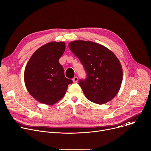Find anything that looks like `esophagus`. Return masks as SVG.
<instances>
[{
  "mask_svg": "<svg viewBox=\"0 0 151 151\" xmlns=\"http://www.w3.org/2000/svg\"><path fill=\"white\" fill-rule=\"evenodd\" d=\"M73 83H77L78 81V78L77 76H75L73 78Z\"/></svg>",
  "mask_w": 151,
  "mask_h": 151,
  "instance_id": "1",
  "label": "esophagus"
}]
</instances>
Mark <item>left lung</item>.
<instances>
[{
    "instance_id": "1",
    "label": "left lung",
    "mask_w": 151,
    "mask_h": 151,
    "mask_svg": "<svg viewBox=\"0 0 151 151\" xmlns=\"http://www.w3.org/2000/svg\"><path fill=\"white\" fill-rule=\"evenodd\" d=\"M68 47L87 72L86 79L79 81L85 96L98 104L111 101L123 81L122 67L117 57L104 45L92 41L78 40L70 42Z\"/></svg>"
}]
</instances>
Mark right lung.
I'll return each mask as SVG.
<instances>
[{"label":"right lung","mask_w":151,"mask_h":151,"mask_svg":"<svg viewBox=\"0 0 151 151\" xmlns=\"http://www.w3.org/2000/svg\"><path fill=\"white\" fill-rule=\"evenodd\" d=\"M65 50L64 42H50L33 54L25 67L27 89L37 101L53 105L62 99L72 80L65 77L59 59Z\"/></svg>","instance_id":"1"}]
</instances>
